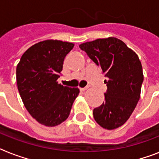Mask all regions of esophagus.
<instances>
[{
    "mask_svg": "<svg viewBox=\"0 0 159 159\" xmlns=\"http://www.w3.org/2000/svg\"><path fill=\"white\" fill-rule=\"evenodd\" d=\"M88 89V87H80V90L82 91V92H84L86 90Z\"/></svg>",
    "mask_w": 159,
    "mask_h": 159,
    "instance_id": "obj_1",
    "label": "esophagus"
}]
</instances>
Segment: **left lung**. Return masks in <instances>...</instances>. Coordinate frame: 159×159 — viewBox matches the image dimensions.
Masks as SVG:
<instances>
[{
  "label": "left lung",
  "mask_w": 159,
  "mask_h": 159,
  "mask_svg": "<svg viewBox=\"0 0 159 159\" xmlns=\"http://www.w3.org/2000/svg\"><path fill=\"white\" fill-rule=\"evenodd\" d=\"M102 68L107 80L105 100L93 110V116L102 128L115 129L128 120L140 97L143 81L138 55L115 37L97 39L79 45Z\"/></svg>",
  "instance_id": "obj_1"
}]
</instances>
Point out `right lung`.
I'll return each instance as SVG.
<instances>
[{
	"label": "right lung",
	"mask_w": 159,
	"mask_h": 159,
	"mask_svg": "<svg viewBox=\"0 0 159 159\" xmlns=\"http://www.w3.org/2000/svg\"><path fill=\"white\" fill-rule=\"evenodd\" d=\"M73 47L74 43L57 39L41 41L29 48L17 64L16 82L24 106L43 125L53 127L66 120L79 94L77 87L57 81Z\"/></svg>",
	"instance_id": "1"
}]
</instances>
